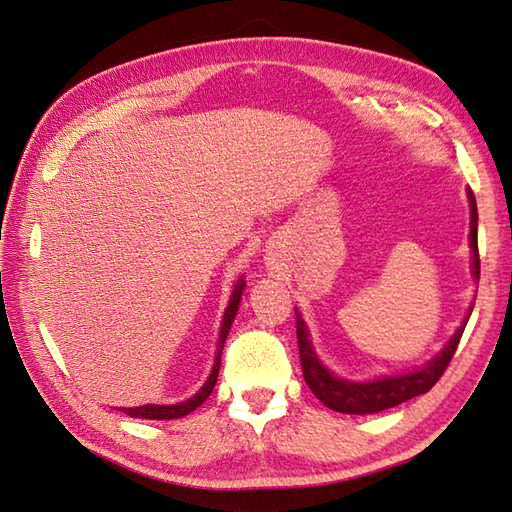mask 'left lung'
Returning a JSON list of instances; mask_svg holds the SVG:
<instances>
[{"label":"left lung","mask_w":512,"mask_h":512,"mask_svg":"<svg viewBox=\"0 0 512 512\" xmlns=\"http://www.w3.org/2000/svg\"><path fill=\"white\" fill-rule=\"evenodd\" d=\"M469 197V208H471V232H469V243H471V260H473V278L480 280V256H478V206L476 197H473L471 189L467 191ZM297 313V310H295ZM471 315V308L467 313V319ZM297 317V345H299V360H302V371L304 380L310 386V391L317 395V400L326 404L328 408L336 410V413L345 415H369V413H380V410L393 408L402 402L413 400L417 395L428 393L432 386L439 382L443 371L450 365V360L456 352L460 343V336L465 332L467 319L463 326L456 330L447 345L441 350L439 356H434L426 367L410 373H397V376H384L371 382H352V380H341L336 378L332 371H328L319 363L315 356L313 345H310L308 328L302 319Z\"/></svg>","instance_id":"1"}]
</instances>
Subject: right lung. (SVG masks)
I'll return each instance as SVG.
<instances>
[{
  "label": "right lung",
  "mask_w": 512,
  "mask_h": 512,
  "mask_svg": "<svg viewBox=\"0 0 512 512\" xmlns=\"http://www.w3.org/2000/svg\"><path fill=\"white\" fill-rule=\"evenodd\" d=\"M243 289H245V280L241 278L239 282L234 284V291H232V297H230V304L226 308V315H223V321H221V332H219V341H217V356H215V365H213V371H210L208 380L204 382L202 389H199L193 397H189L186 402H180V404H169V406H158V404H145V406H136V408H119L121 413H126L130 417H136V419H180L184 415L193 413V410L197 406H202L206 402V397L213 393L215 389V382H217V376H219V363H221V352H223V343H226L228 339V332L232 328V321L236 317V310H239V302H241V295H243Z\"/></svg>",
  "instance_id": "add662e5"
}]
</instances>
